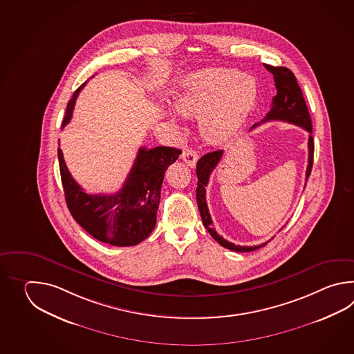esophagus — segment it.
Segmentation results:
<instances>
[{
  "label": "esophagus",
  "instance_id": "obj_1",
  "mask_svg": "<svg viewBox=\"0 0 354 354\" xmlns=\"http://www.w3.org/2000/svg\"><path fill=\"white\" fill-rule=\"evenodd\" d=\"M180 158L188 166L195 167L197 160H198V156L194 149H183L182 154H180Z\"/></svg>",
  "mask_w": 354,
  "mask_h": 354
}]
</instances>
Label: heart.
<instances>
[{"label":"heart","mask_w":354,"mask_h":354,"mask_svg":"<svg viewBox=\"0 0 354 354\" xmlns=\"http://www.w3.org/2000/svg\"><path fill=\"white\" fill-rule=\"evenodd\" d=\"M254 82L229 68H209L188 77L176 107L188 118H201V133L211 144L232 139L256 104Z\"/></svg>","instance_id":"obj_1"}]
</instances>
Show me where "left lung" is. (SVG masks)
Masks as SVG:
<instances>
[{"label":"left lung","mask_w":354,"mask_h":354,"mask_svg":"<svg viewBox=\"0 0 354 354\" xmlns=\"http://www.w3.org/2000/svg\"><path fill=\"white\" fill-rule=\"evenodd\" d=\"M266 69L271 72L274 78V84L277 88V95L273 97L272 101L271 110L264 116L263 120L258 124H254L253 128L258 125L267 122V121L279 120L286 121L290 124L297 125L300 128L308 130V165L306 168V182H308L311 168H313V160H314V139H313V124L311 118L308 113V106L305 102V98L302 96V91L297 83V80L294 73L286 67H273L264 64ZM223 151H211L205 154L203 157L198 159L196 165V174H197V188H196V200L198 205V211L203 218V225L211 234V236L218 241V244L224 248L230 249L234 252H252L256 249L264 247L268 241H266L261 245L254 247H241L235 245L234 243L225 241L223 236H220L215 229L212 227V220H211L209 207L206 203V186L209 183L210 174L215 167L218 166L220 159L223 157Z\"/></svg>","instance_id":"left-lung-1"}]
</instances>
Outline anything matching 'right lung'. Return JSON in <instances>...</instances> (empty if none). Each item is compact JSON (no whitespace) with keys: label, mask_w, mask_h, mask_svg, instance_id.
Returning a JSON list of instances; mask_svg holds the SVG:
<instances>
[{"label":"right lung","mask_w":354,"mask_h":354,"mask_svg":"<svg viewBox=\"0 0 354 354\" xmlns=\"http://www.w3.org/2000/svg\"><path fill=\"white\" fill-rule=\"evenodd\" d=\"M84 84L69 100L62 128L71 120L75 100ZM180 153V149L171 147L151 149L142 147L120 191L113 195H88L69 174L63 153L58 148L60 177L68 209L75 221L95 239L116 247L136 245L154 230L165 174Z\"/></svg>","instance_id":"add662e5"}]
</instances>
